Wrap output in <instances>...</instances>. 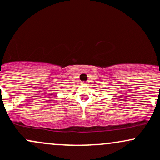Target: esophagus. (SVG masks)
Segmentation results:
<instances>
[{
    "label": "esophagus",
    "mask_w": 160,
    "mask_h": 160,
    "mask_svg": "<svg viewBox=\"0 0 160 160\" xmlns=\"http://www.w3.org/2000/svg\"><path fill=\"white\" fill-rule=\"evenodd\" d=\"M82 84L83 85H87V83H86V82H82Z\"/></svg>",
    "instance_id": "obj_1"
}]
</instances>
